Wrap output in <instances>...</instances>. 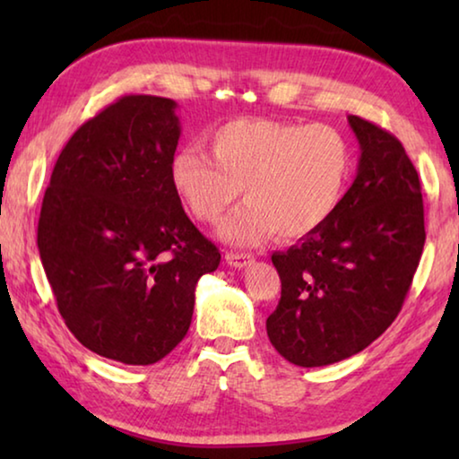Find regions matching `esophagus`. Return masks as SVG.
<instances>
[{
  "mask_svg": "<svg viewBox=\"0 0 459 459\" xmlns=\"http://www.w3.org/2000/svg\"><path fill=\"white\" fill-rule=\"evenodd\" d=\"M255 261V257L251 253H227V263L230 267L235 269H243L247 265H251V263Z\"/></svg>",
  "mask_w": 459,
  "mask_h": 459,
  "instance_id": "esophagus-1",
  "label": "esophagus"
}]
</instances>
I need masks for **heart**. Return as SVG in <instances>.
Segmentation results:
<instances>
[{"label": "heart", "instance_id": "1", "mask_svg": "<svg viewBox=\"0 0 459 459\" xmlns=\"http://www.w3.org/2000/svg\"><path fill=\"white\" fill-rule=\"evenodd\" d=\"M211 154L182 147L169 180L186 208L216 222L243 188L245 204L221 224L232 245H255L275 232L283 240L314 235L340 211L354 172L348 137L332 126L240 117L204 135Z\"/></svg>", "mask_w": 459, "mask_h": 459}]
</instances>
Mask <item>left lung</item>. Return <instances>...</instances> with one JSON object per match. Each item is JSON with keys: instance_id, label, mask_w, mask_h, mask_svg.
Returning <instances> with one entry per match:
<instances>
[{"instance_id": "8db88e82", "label": "left lung", "mask_w": 459, "mask_h": 459, "mask_svg": "<svg viewBox=\"0 0 459 459\" xmlns=\"http://www.w3.org/2000/svg\"><path fill=\"white\" fill-rule=\"evenodd\" d=\"M348 123L360 160L340 211L271 257L281 299L267 336L306 368L351 359L394 322L425 245L421 182L405 147L367 119Z\"/></svg>"}]
</instances>
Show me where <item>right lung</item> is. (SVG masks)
<instances>
[{
	"label": "right lung",
	"instance_id": "add662e5",
	"mask_svg": "<svg viewBox=\"0 0 459 459\" xmlns=\"http://www.w3.org/2000/svg\"><path fill=\"white\" fill-rule=\"evenodd\" d=\"M176 100L126 95L74 131L46 188L38 251L74 338L145 367L184 340L198 279L221 253L169 180Z\"/></svg>",
	"mask_w": 459,
	"mask_h": 459
}]
</instances>
